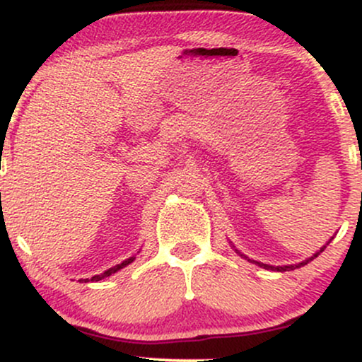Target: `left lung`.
Listing matches in <instances>:
<instances>
[{
    "label": "left lung",
    "mask_w": 362,
    "mask_h": 362,
    "mask_svg": "<svg viewBox=\"0 0 362 362\" xmlns=\"http://www.w3.org/2000/svg\"><path fill=\"white\" fill-rule=\"evenodd\" d=\"M325 250V247L322 248V250L320 252H323ZM320 252L318 253H315L313 257H310L308 260H305V262H301V264H298V265H284V267H272V265H265V264H259V262H255V264H259V265H262V267L264 269H271V271H279V272H284V271H293V269H298V267H301V265H306L308 264V262H311L315 259V257H318L320 255Z\"/></svg>",
    "instance_id": "8db88e82"
}]
</instances>
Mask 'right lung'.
I'll use <instances>...</instances> for the list:
<instances>
[{"label":"right lung","instance_id":"obj_1","mask_svg":"<svg viewBox=\"0 0 362 362\" xmlns=\"http://www.w3.org/2000/svg\"><path fill=\"white\" fill-rule=\"evenodd\" d=\"M134 260V257H131V259H127V260H124L122 264H119V265H115V267H112V269H109V271H105L103 274H100V276H93L91 277L90 281H102L103 277H109V276H112V274L114 272H117V271H120V269L122 267H126V265H129L131 264V262ZM85 282H88V279H85Z\"/></svg>","mask_w":362,"mask_h":362}]
</instances>
